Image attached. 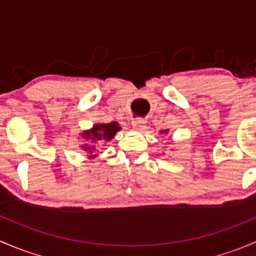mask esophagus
Here are the masks:
<instances>
[{
  "label": "esophagus",
  "mask_w": 256,
  "mask_h": 256,
  "mask_svg": "<svg viewBox=\"0 0 256 256\" xmlns=\"http://www.w3.org/2000/svg\"><path fill=\"white\" fill-rule=\"evenodd\" d=\"M131 124H132V126L135 128H141L144 126V118H132Z\"/></svg>",
  "instance_id": "esophagus-1"
}]
</instances>
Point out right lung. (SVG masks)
I'll list each match as a JSON object with an SVG mask.
<instances>
[{
  "mask_svg": "<svg viewBox=\"0 0 256 256\" xmlns=\"http://www.w3.org/2000/svg\"><path fill=\"white\" fill-rule=\"evenodd\" d=\"M118 130H120V128H118L116 122L95 125L92 130L86 131V132L84 134V138H88V140H92V142L100 140H112L114 135H115ZM84 148L88 150V146H85Z\"/></svg>",
  "mask_w": 256,
  "mask_h": 256,
  "instance_id": "1",
  "label": "right lung"
}]
</instances>
